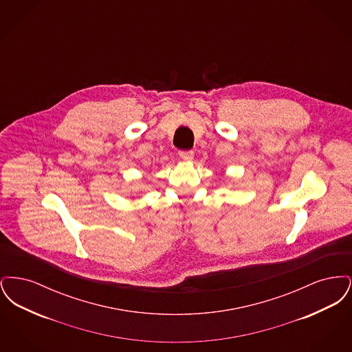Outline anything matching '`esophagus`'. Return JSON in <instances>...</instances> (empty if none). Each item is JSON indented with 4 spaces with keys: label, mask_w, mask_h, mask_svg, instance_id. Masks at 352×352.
Segmentation results:
<instances>
[{
    "label": "esophagus",
    "mask_w": 352,
    "mask_h": 352,
    "mask_svg": "<svg viewBox=\"0 0 352 352\" xmlns=\"http://www.w3.org/2000/svg\"><path fill=\"white\" fill-rule=\"evenodd\" d=\"M179 157L184 161H192L194 158V151H179Z\"/></svg>",
    "instance_id": "34e87169"
}]
</instances>
